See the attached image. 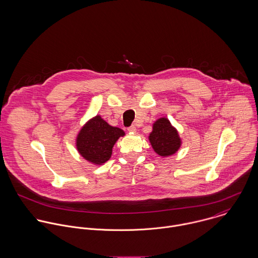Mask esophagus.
I'll return each mask as SVG.
<instances>
[{"instance_id": "34e87169", "label": "esophagus", "mask_w": 258, "mask_h": 258, "mask_svg": "<svg viewBox=\"0 0 258 258\" xmlns=\"http://www.w3.org/2000/svg\"><path fill=\"white\" fill-rule=\"evenodd\" d=\"M130 133H135L136 131H137V129H136V126L135 125H132V126H130V127H128V129H127Z\"/></svg>"}]
</instances>
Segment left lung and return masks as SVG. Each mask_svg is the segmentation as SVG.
I'll return each mask as SVG.
<instances>
[{"label": "left lung", "instance_id": "left-lung-1", "mask_svg": "<svg viewBox=\"0 0 258 258\" xmlns=\"http://www.w3.org/2000/svg\"><path fill=\"white\" fill-rule=\"evenodd\" d=\"M149 140L154 151L163 157L175 154L182 143L178 131L167 118H160L153 124Z\"/></svg>", "mask_w": 258, "mask_h": 258}]
</instances>
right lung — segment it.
<instances>
[{
  "label": "right lung",
  "instance_id": "1",
  "mask_svg": "<svg viewBox=\"0 0 258 258\" xmlns=\"http://www.w3.org/2000/svg\"><path fill=\"white\" fill-rule=\"evenodd\" d=\"M124 135L122 129L110 126L97 115L79 131L76 138V148L85 160L101 165L110 159L114 144L119 137Z\"/></svg>",
  "mask_w": 258,
  "mask_h": 258
}]
</instances>
